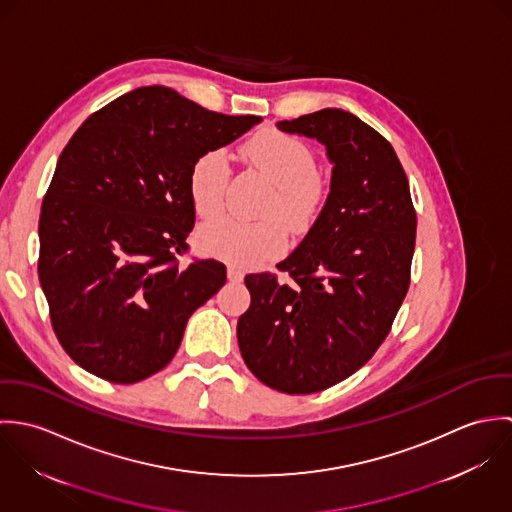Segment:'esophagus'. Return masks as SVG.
Segmentation results:
<instances>
[{"mask_svg":"<svg viewBox=\"0 0 512 512\" xmlns=\"http://www.w3.org/2000/svg\"><path fill=\"white\" fill-rule=\"evenodd\" d=\"M228 280L230 282H240L242 280V276H244V270H242V266H236V264H228Z\"/></svg>","mask_w":512,"mask_h":512,"instance_id":"obj_1","label":"esophagus"}]
</instances>
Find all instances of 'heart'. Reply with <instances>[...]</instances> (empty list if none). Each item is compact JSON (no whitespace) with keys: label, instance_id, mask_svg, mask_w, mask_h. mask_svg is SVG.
<instances>
[{"label":"heart","instance_id":"1","mask_svg":"<svg viewBox=\"0 0 512 512\" xmlns=\"http://www.w3.org/2000/svg\"><path fill=\"white\" fill-rule=\"evenodd\" d=\"M244 161L256 169L272 193L260 211L266 219L256 222L220 219L199 230L205 250L240 266H250L284 252L288 230L303 234L319 217L329 181L315 167L313 149L292 134L264 130L240 147ZM230 167L224 151L207 149L189 169V197L199 217L215 219L224 209Z\"/></svg>","mask_w":512,"mask_h":512}]
</instances>
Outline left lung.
Here are the masks:
<instances>
[{
    "mask_svg": "<svg viewBox=\"0 0 512 512\" xmlns=\"http://www.w3.org/2000/svg\"><path fill=\"white\" fill-rule=\"evenodd\" d=\"M278 128L319 140L335 163L321 215L288 274H248L236 325L250 372L286 394L325 390L357 372L392 329L410 288L416 209L390 142L351 112L325 108Z\"/></svg>",
    "mask_w": 512,
    "mask_h": 512,
    "instance_id": "obj_1",
    "label": "left lung"
}]
</instances>
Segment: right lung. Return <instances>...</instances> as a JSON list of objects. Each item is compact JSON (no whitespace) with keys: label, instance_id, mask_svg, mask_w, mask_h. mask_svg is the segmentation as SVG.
<instances>
[{"label":"right lung","instance_id":"obj_1","mask_svg":"<svg viewBox=\"0 0 512 512\" xmlns=\"http://www.w3.org/2000/svg\"><path fill=\"white\" fill-rule=\"evenodd\" d=\"M260 120L144 86L74 132L43 197L37 272L76 365L114 384L169 365L193 311L226 282L219 260H179L195 224L189 169Z\"/></svg>","mask_w":512,"mask_h":512}]
</instances>
